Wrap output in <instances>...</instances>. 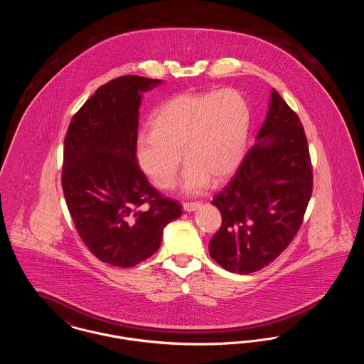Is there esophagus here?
Listing matches in <instances>:
<instances>
[{
  "label": "esophagus",
  "mask_w": 364,
  "mask_h": 364,
  "mask_svg": "<svg viewBox=\"0 0 364 364\" xmlns=\"http://www.w3.org/2000/svg\"><path fill=\"white\" fill-rule=\"evenodd\" d=\"M202 206L200 202H184L183 203V208L186 211H195L196 208H199Z\"/></svg>",
  "instance_id": "esophagus-1"
}]
</instances>
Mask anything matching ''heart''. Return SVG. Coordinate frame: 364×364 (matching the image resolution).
<instances>
[{"label": "heart", "instance_id": "b5f03b06", "mask_svg": "<svg viewBox=\"0 0 364 364\" xmlns=\"http://www.w3.org/2000/svg\"><path fill=\"white\" fill-rule=\"evenodd\" d=\"M150 132L139 135V166L161 190L176 184L180 154L187 162L183 188L205 190L213 178L224 181L237 171L251 128V107L240 91L225 88L183 92L161 105Z\"/></svg>", "mask_w": 364, "mask_h": 364}]
</instances>
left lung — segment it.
I'll return each instance as SVG.
<instances>
[{
  "instance_id": "left-lung-1",
  "label": "left lung",
  "mask_w": 364,
  "mask_h": 364,
  "mask_svg": "<svg viewBox=\"0 0 364 364\" xmlns=\"http://www.w3.org/2000/svg\"><path fill=\"white\" fill-rule=\"evenodd\" d=\"M257 140L211 202L223 224L208 242L210 255L239 274L263 269L291 244L312 193L304 128L276 90Z\"/></svg>"
}]
</instances>
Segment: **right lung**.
<instances>
[{
	"instance_id": "1",
	"label": "right lung",
	"mask_w": 364,
	"mask_h": 364,
	"mask_svg": "<svg viewBox=\"0 0 364 364\" xmlns=\"http://www.w3.org/2000/svg\"><path fill=\"white\" fill-rule=\"evenodd\" d=\"M161 80L120 76L100 87L70 120L61 186L75 228L105 263L132 267L156 254L181 206L147 181L136 159L141 92Z\"/></svg>"
}]
</instances>
